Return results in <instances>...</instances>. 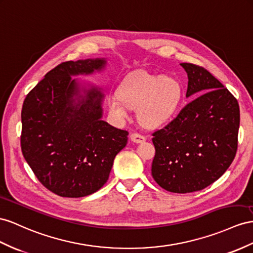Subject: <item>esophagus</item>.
Segmentation results:
<instances>
[{
    "instance_id": "34e87169",
    "label": "esophagus",
    "mask_w": 253,
    "mask_h": 253,
    "mask_svg": "<svg viewBox=\"0 0 253 253\" xmlns=\"http://www.w3.org/2000/svg\"><path fill=\"white\" fill-rule=\"evenodd\" d=\"M130 139L134 143H142V142H144L146 140L145 135L138 133V132H133L130 134Z\"/></svg>"
}]
</instances>
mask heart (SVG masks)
<instances>
[{"label":"heart","instance_id":"1","mask_svg":"<svg viewBox=\"0 0 253 253\" xmlns=\"http://www.w3.org/2000/svg\"><path fill=\"white\" fill-rule=\"evenodd\" d=\"M182 97L183 87L176 79L138 70L122 81L118 95L109 101V108L120 119L126 118L128 108H138V118L142 124L157 127L171 120Z\"/></svg>","mask_w":253,"mask_h":253}]
</instances>
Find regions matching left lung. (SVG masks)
<instances>
[{"label": "left lung", "instance_id": "obj_1", "mask_svg": "<svg viewBox=\"0 0 253 253\" xmlns=\"http://www.w3.org/2000/svg\"><path fill=\"white\" fill-rule=\"evenodd\" d=\"M180 65L188 75L186 96H199L152 133V175L167 191L188 193L216 182L234 160L239 106L229 89L204 67Z\"/></svg>", "mask_w": 253, "mask_h": 253}]
</instances>
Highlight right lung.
Masks as SVG:
<instances>
[{"label": "right lung", "mask_w": 253, "mask_h": 253, "mask_svg": "<svg viewBox=\"0 0 253 253\" xmlns=\"http://www.w3.org/2000/svg\"><path fill=\"white\" fill-rule=\"evenodd\" d=\"M105 60L63 62L31 89L22 106L21 151L37 179L60 197L81 198L107 183L128 131L101 120L102 94L79 87L70 76L90 74Z\"/></svg>", "instance_id": "obj_1"}]
</instances>
